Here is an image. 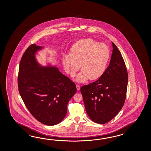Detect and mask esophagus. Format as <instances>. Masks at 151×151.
Wrapping results in <instances>:
<instances>
[{"mask_svg":"<svg viewBox=\"0 0 151 151\" xmlns=\"http://www.w3.org/2000/svg\"><path fill=\"white\" fill-rule=\"evenodd\" d=\"M76 87H77V91H79L80 89V86H79V85H76Z\"/></svg>","mask_w":151,"mask_h":151,"instance_id":"34e87169","label":"esophagus"}]
</instances>
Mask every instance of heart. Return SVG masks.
Wrapping results in <instances>:
<instances>
[{"label": "heart", "mask_w": 151, "mask_h": 151, "mask_svg": "<svg viewBox=\"0 0 151 151\" xmlns=\"http://www.w3.org/2000/svg\"><path fill=\"white\" fill-rule=\"evenodd\" d=\"M70 51V54L63 55L62 63L66 73L72 77L81 69L76 79L77 82L83 83L89 78L96 80L103 76L110 58L106 44L84 39L76 42Z\"/></svg>", "instance_id": "obj_1"}]
</instances>
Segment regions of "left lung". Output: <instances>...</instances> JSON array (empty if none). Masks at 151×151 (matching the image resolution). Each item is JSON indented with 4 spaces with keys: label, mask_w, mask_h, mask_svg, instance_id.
Masks as SVG:
<instances>
[{
    "label": "left lung",
    "mask_w": 151,
    "mask_h": 151,
    "mask_svg": "<svg viewBox=\"0 0 151 151\" xmlns=\"http://www.w3.org/2000/svg\"><path fill=\"white\" fill-rule=\"evenodd\" d=\"M109 66L98 80L80 88L90 119L104 124L114 118L125 101L128 73L120 52L113 42Z\"/></svg>",
    "instance_id": "left-lung-1"
}]
</instances>
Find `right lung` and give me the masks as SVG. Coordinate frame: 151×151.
<instances>
[{"instance_id":"add662e5","label":"right lung","mask_w":151,"mask_h":151,"mask_svg":"<svg viewBox=\"0 0 151 151\" xmlns=\"http://www.w3.org/2000/svg\"><path fill=\"white\" fill-rule=\"evenodd\" d=\"M42 48L32 44L23 54L19 68L18 90L26 107L35 119L46 125H55L64 119L68 103L77 88L58 68L39 64L35 53Z\"/></svg>"}]
</instances>
